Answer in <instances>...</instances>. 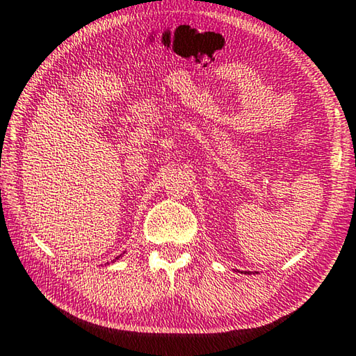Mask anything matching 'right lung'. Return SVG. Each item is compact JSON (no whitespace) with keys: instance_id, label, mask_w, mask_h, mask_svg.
<instances>
[{"instance_id":"add662e5","label":"right lung","mask_w":356,"mask_h":356,"mask_svg":"<svg viewBox=\"0 0 356 356\" xmlns=\"http://www.w3.org/2000/svg\"><path fill=\"white\" fill-rule=\"evenodd\" d=\"M118 258H122V255H118V257H117V258L114 259V261H117V259H118Z\"/></svg>"}]
</instances>
